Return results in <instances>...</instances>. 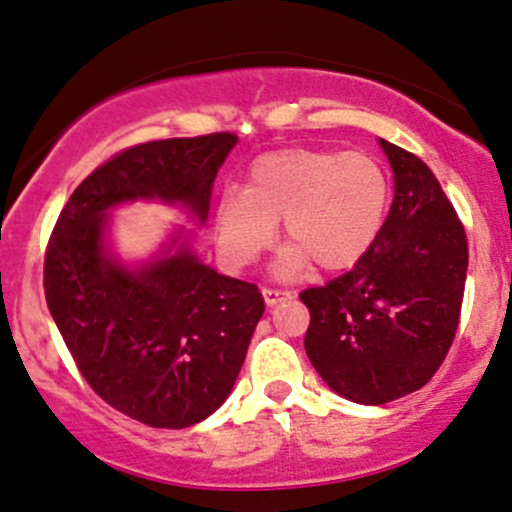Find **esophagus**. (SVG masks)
<instances>
[{"label":"esophagus","mask_w":512,"mask_h":512,"mask_svg":"<svg viewBox=\"0 0 512 512\" xmlns=\"http://www.w3.org/2000/svg\"><path fill=\"white\" fill-rule=\"evenodd\" d=\"M262 297H265V304H267V306H274V304H279V301H284V299L292 297V292H287V289L262 287Z\"/></svg>","instance_id":"1"}]
</instances>
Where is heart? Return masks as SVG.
<instances>
[{"label":"heart","instance_id":"heart-1","mask_svg":"<svg viewBox=\"0 0 512 512\" xmlns=\"http://www.w3.org/2000/svg\"><path fill=\"white\" fill-rule=\"evenodd\" d=\"M390 179L373 154L289 147L262 154L247 171L245 191H225L215 206V238L230 265L262 255L284 218L289 242L277 262L287 277L311 265L351 270L383 230Z\"/></svg>","mask_w":512,"mask_h":512}]
</instances>
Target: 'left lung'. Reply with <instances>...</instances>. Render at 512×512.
Listing matches in <instances>:
<instances>
[{"label":"left lung","instance_id":"8db88e82","mask_svg":"<svg viewBox=\"0 0 512 512\" xmlns=\"http://www.w3.org/2000/svg\"><path fill=\"white\" fill-rule=\"evenodd\" d=\"M395 171L383 230L351 272L299 294L311 321L304 348L338 395L385 405L432 380L464 301L469 240L437 176L380 139Z\"/></svg>","mask_w":512,"mask_h":512}]
</instances>
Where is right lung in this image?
I'll list each match as a JSON object with an SVG mask.
<instances>
[{
  "instance_id": "obj_1",
  "label": "right lung",
  "mask_w": 512,
  "mask_h": 512,
  "mask_svg": "<svg viewBox=\"0 0 512 512\" xmlns=\"http://www.w3.org/2000/svg\"><path fill=\"white\" fill-rule=\"evenodd\" d=\"M235 142V134L213 132L122 149L75 188L48 240L43 292L80 375L107 405L147 427H191L223 405L265 299L186 245L127 270L105 252V213L161 198L203 223Z\"/></svg>"
}]
</instances>
